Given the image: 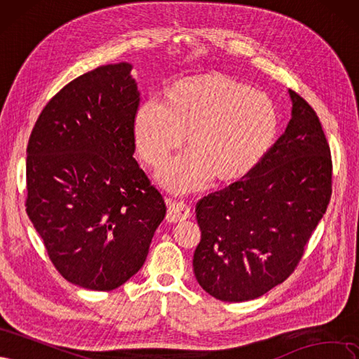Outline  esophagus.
I'll return each instance as SVG.
<instances>
[{"instance_id": "obj_1", "label": "esophagus", "mask_w": 359, "mask_h": 359, "mask_svg": "<svg viewBox=\"0 0 359 359\" xmlns=\"http://www.w3.org/2000/svg\"><path fill=\"white\" fill-rule=\"evenodd\" d=\"M168 210H167V221L168 222H182L184 219L191 217V207L183 201H172L170 198L165 200Z\"/></svg>"}]
</instances>
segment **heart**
I'll return each mask as SVG.
<instances>
[{
  "instance_id": "obj_1",
  "label": "heart",
  "mask_w": 359,
  "mask_h": 359,
  "mask_svg": "<svg viewBox=\"0 0 359 359\" xmlns=\"http://www.w3.org/2000/svg\"><path fill=\"white\" fill-rule=\"evenodd\" d=\"M279 133V113L262 92L224 74L183 79L165 95L144 101L134 118V140L144 163L163 168L187 134L189 149L163 175L172 192L236 180L255 168Z\"/></svg>"
}]
</instances>
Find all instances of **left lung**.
<instances>
[{
	"mask_svg": "<svg viewBox=\"0 0 359 359\" xmlns=\"http://www.w3.org/2000/svg\"><path fill=\"white\" fill-rule=\"evenodd\" d=\"M292 119L245 177L196 203L194 273L228 303L258 298L302 261L332 194L331 149L313 107L291 90Z\"/></svg>",
	"mask_w": 359,
	"mask_h": 359,
	"instance_id": "1",
	"label": "left lung"
}]
</instances>
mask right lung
<instances>
[{"instance_id":"add662e5","label":"right lung","mask_w":359,"mask_h":359,"mask_svg":"<svg viewBox=\"0 0 359 359\" xmlns=\"http://www.w3.org/2000/svg\"><path fill=\"white\" fill-rule=\"evenodd\" d=\"M126 62L50 98L27 147V213L65 280L111 291L146 261L167 207L134 159L140 94Z\"/></svg>"}]
</instances>
